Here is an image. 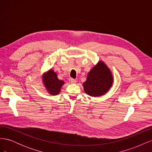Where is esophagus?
Wrapping results in <instances>:
<instances>
[{"instance_id":"34e87169","label":"esophagus","mask_w":152,"mask_h":152,"mask_svg":"<svg viewBox=\"0 0 152 152\" xmlns=\"http://www.w3.org/2000/svg\"><path fill=\"white\" fill-rule=\"evenodd\" d=\"M70 83H72V84H75L76 82H77V80L72 79V78H70Z\"/></svg>"}]
</instances>
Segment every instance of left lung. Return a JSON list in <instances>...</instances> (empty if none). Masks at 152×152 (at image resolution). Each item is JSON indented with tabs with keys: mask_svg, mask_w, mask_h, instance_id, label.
Returning a JSON list of instances; mask_svg holds the SVG:
<instances>
[{
	"mask_svg": "<svg viewBox=\"0 0 152 152\" xmlns=\"http://www.w3.org/2000/svg\"><path fill=\"white\" fill-rule=\"evenodd\" d=\"M113 77L108 66L102 60L91 68L83 83L85 93L92 97H100L112 87Z\"/></svg>",
	"mask_w": 152,
	"mask_h": 152,
	"instance_id": "obj_1",
	"label": "left lung"
}]
</instances>
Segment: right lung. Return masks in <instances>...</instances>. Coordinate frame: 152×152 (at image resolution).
I'll list each match as a JSON object with an SVG mask.
<instances>
[{"label": "right lung", "mask_w": 152, "mask_h": 152, "mask_svg": "<svg viewBox=\"0 0 152 152\" xmlns=\"http://www.w3.org/2000/svg\"><path fill=\"white\" fill-rule=\"evenodd\" d=\"M42 80L43 85L48 93L53 96L57 95L60 93L61 87L65 84L63 80L58 79L57 73L52 68L43 73Z\"/></svg>", "instance_id": "right-lung-1"}]
</instances>
